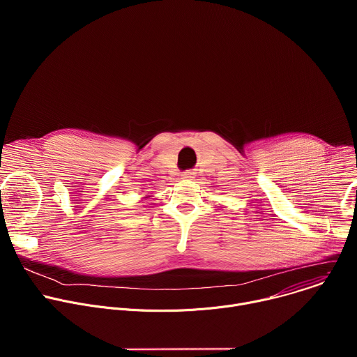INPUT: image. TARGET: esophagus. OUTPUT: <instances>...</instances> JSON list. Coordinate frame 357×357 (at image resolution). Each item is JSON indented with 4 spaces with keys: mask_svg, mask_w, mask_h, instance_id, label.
Wrapping results in <instances>:
<instances>
[{
    "mask_svg": "<svg viewBox=\"0 0 357 357\" xmlns=\"http://www.w3.org/2000/svg\"><path fill=\"white\" fill-rule=\"evenodd\" d=\"M193 175H195V172H192V171H186V172H183V174H182V178H183V179H192V178H195Z\"/></svg>",
    "mask_w": 357,
    "mask_h": 357,
    "instance_id": "obj_1",
    "label": "esophagus"
}]
</instances>
